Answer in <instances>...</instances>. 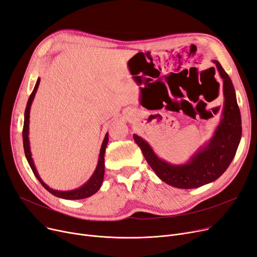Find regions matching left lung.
I'll return each instance as SVG.
<instances>
[{
  "label": "left lung",
  "instance_id": "obj_1",
  "mask_svg": "<svg viewBox=\"0 0 257 257\" xmlns=\"http://www.w3.org/2000/svg\"><path fill=\"white\" fill-rule=\"evenodd\" d=\"M223 79V118L214 135L199 149L186 164H169L159 158L150 144L138 135L134 140L141 149L145 160L156 175L166 184L182 189L198 188L221 177L233 160L241 137L240 112L233 84L217 60L213 62Z\"/></svg>",
  "mask_w": 257,
  "mask_h": 257
}]
</instances>
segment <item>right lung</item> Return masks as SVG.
<instances>
[{
	"mask_svg": "<svg viewBox=\"0 0 257 257\" xmlns=\"http://www.w3.org/2000/svg\"><path fill=\"white\" fill-rule=\"evenodd\" d=\"M40 81L41 79L39 78L38 81L35 83V87L29 97L28 102H27V106L25 109V119H24V127H23V143H24V152H25V156L27 161L32 169V172L34 174V176L36 177L40 181L41 184L49 191L50 193H52L55 197L62 198V199H66V200H80V199H85L89 198L91 195H93L94 193H96L97 191L99 190V188L101 187L102 181H103V177H104V153H105V149L107 145V141H108V135L106 134L101 149H100V154H99V159H98V163H97L96 169L94 174L92 175V177L89 179V181L87 183L74 190H70V191H59V190H54L52 188L49 187L47 184L43 182V180L41 179V177L38 174V170H36L32 157H31V152H30V145H29V138H28V134H29V116H30V107L32 104V101L34 99V96L36 91H38V88L40 85Z\"/></svg>",
	"mask_w": 257,
	"mask_h": 257,
	"instance_id": "right-lung-1",
	"label": "right lung"
}]
</instances>
